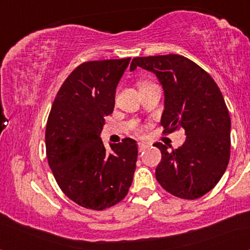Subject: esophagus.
I'll list each match as a JSON object with an SVG mask.
<instances>
[{"instance_id": "esophagus-1", "label": "esophagus", "mask_w": 250, "mask_h": 250, "mask_svg": "<svg viewBox=\"0 0 250 250\" xmlns=\"http://www.w3.org/2000/svg\"><path fill=\"white\" fill-rule=\"evenodd\" d=\"M138 146H139V151L140 152H142V151H145V150L148 148V146L146 145V143H143V142H139L138 143Z\"/></svg>"}]
</instances>
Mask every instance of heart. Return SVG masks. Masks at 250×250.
Returning a JSON list of instances; mask_svg holds the SVG:
<instances>
[{
  "label": "heart",
  "instance_id": "1",
  "mask_svg": "<svg viewBox=\"0 0 250 250\" xmlns=\"http://www.w3.org/2000/svg\"><path fill=\"white\" fill-rule=\"evenodd\" d=\"M148 84H150V83H146V82H140V83H139V88H141V87H143V86H146V85H148ZM136 131H138V132H141V131H142V128H138V129H136Z\"/></svg>",
  "mask_w": 250,
  "mask_h": 250
}]
</instances>
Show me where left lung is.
<instances>
[{"label": "left lung", "mask_w": 250, "mask_h": 250, "mask_svg": "<svg viewBox=\"0 0 250 250\" xmlns=\"http://www.w3.org/2000/svg\"><path fill=\"white\" fill-rule=\"evenodd\" d=\"M136 67L151 71L162 84L164 133L182 127L187 135L172 151L155 143L162 151L157 181L175 197H203L218 183L230 159L231 119L220 88L207 71L179 54L134 58L129 70Z\"/></svg>", "instance_id": "8db88e82"}]
</instances>
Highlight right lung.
<instances>
[{
    "label": "right lung",
    "instance_id": "add662e5",
    "mask_svg": "<svg viewBox=\"0 0 250 250\" xmlns=\"http://www.w3.org/2000/svg\"><path fill=\"white\" fill-rule=\"evenodd\" d=\"M129 60L80 64L61 85L47 118L46 157L54 179L69 199L88 209H105L124 199L135 172L136 141L124 139L108 152L100 138Z\"/></svg>",
    "mask_w": 250,
    "mask_h": 250
}]
</instances>
